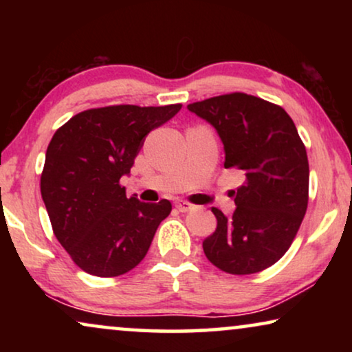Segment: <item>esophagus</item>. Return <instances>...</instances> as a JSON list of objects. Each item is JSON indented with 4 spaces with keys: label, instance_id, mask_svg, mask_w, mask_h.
I'll return each instance as SVG.
<instances>
[{
    "label": "esophagus",
    "instance_id": "esophagus-1",
    "mask_svg": "<svg viewBox=\"0 0 352 352\" xmlns=\"http://www.w3.org/2000/svg\"><path fill=\"white\" fill-rule=\"evenodd\" d=\"M176 208L181 211V213H186V211L192 210V205L189 204V201H184V200H179L176 201Z\"/></svg>",
    "mask_w": 352,
    "mask_h": 352
}]
</instances>
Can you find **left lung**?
<instances>
[{
    "label": "left lung",
    "mask_w": 352,
    "mask_h": 352,
    "mask_svg": "<svg viewBox=\"0 0 352 352\" xmlns=\"http://www.w3.org/2000/svg\"><path fill=\"white\" fill-rule=\"evenodd\" d=\"M187 109L218 131L224 168L245 175L235 194L232 216L211 208L218 226L204 240L211 264L234 276H247L276 264L306 214L309 163L295 123L280 105L245 93L216 96Z\"/></svg>",
    "instance_id": "left-lung-1"
}]
</instances>
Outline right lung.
<instances>
[{
	"label": "right lung",
	"mask_w": 352,
	"mask_h": 352,
	"mask_svg": "<svg viewBox=\"0 0 352 352\" xmlns=\"http://www.w3.org/2000/svg\"><path fill=\"white\" fill-rule=\"evenodd\" d=\"M181 107L89 109L52 136L41 173V197L56 239L85 272L117 277L147 254L171 204L128 199L120 177L131 170L147 134Z\"/></svg>",
	"instance_id": "add662e5"
}]
</instances>
